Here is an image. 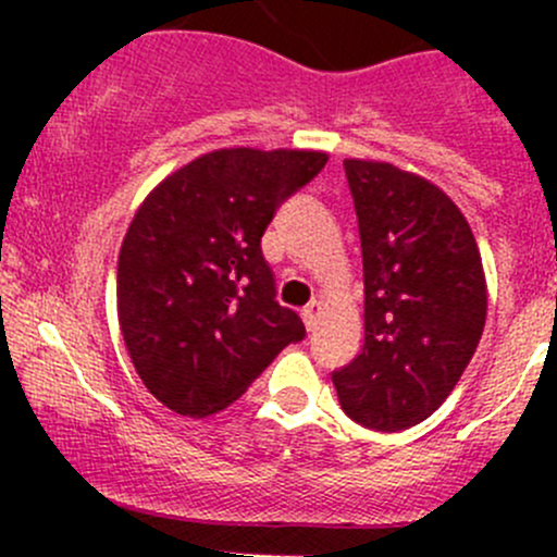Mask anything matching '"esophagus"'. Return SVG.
Instances as JSON below:
<instances>
[{
	"mask_svg": "<svg viewBox=\"0 0 557 557\" xmlns=\"http://www.w3.org/2000/svg\"><path fill=\"white\" fill-rule=\"evenodd\" d=\"M301 318H305L307 331H314V329H318L320 318H323V305H320V301H310V305L301 310Z\"/></svg>",
	"mask_w": 557,
	"mask_h": 557,
	"instance_id": "obj_1",
	"label": "esophagus"
}]
</instances>
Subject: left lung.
Returning <instances> with one entry per match:
<instances>
[{
  "mask_svg": "<svg viewBox=\"0 0 557 557\" xmlns=\"http://www.w3.org/2000/svg\"><path fill=\"white\" fill-rule=\"evenodd\" d=\"M345 174L363 252V347L331 380L356 423L404 431L442 407L480 345V247L431 180L363 159H345Z\"/></svg>",
  "mask_w": 557,
  "mask_h": 557,
  "instance_id": "left-lung-1",
  "label": "left lung"
}]
</instances>
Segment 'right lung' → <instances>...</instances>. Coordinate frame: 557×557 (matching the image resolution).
<instances>
[{"label": "right lung", "mask_w": 557, "mask_h": 557, "mask_svg": "<svg viewBox=\"0 0 557 557\" xmlns=\"http://www.w3.org/2000/svg\"><path fill=\"white\" fill-rule=\"evenodd\" d=\"M325 161L320 150H212L134 212L117 256V323L139 380L172 412H221L305 339L299 314L274 301L261 237Z\"/></svg>", "instance_id": "add662e5"}]
</instances>
